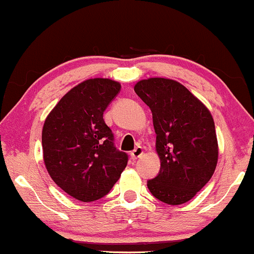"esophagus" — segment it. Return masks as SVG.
<instances>
[{
  "mask_svg": "<svg viewBox=\"0 0 254 254\" xmlns=\"http://www.w3.org/2000/svg\"><path fill=\"white\" fill-rule=\"evenodd\" d=\"M142 155H143V148H142V147H136L135 149H133L130 153V156H131V159H132V160H137L138 157H141Z\"/></svg>",
  "mask_w": 254,
  "mask_h": 254,
  "instance_id": "esophagus-1",
  "label": "esophagus"
}]
</instances>
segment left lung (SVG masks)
<instances>
[{
    "mask_svg": "<svg viewBox=\"0 0 254 254\" xmlns=\"http://www.w3.org/2000/svg\"><path fill=\"white\" fill-rule=\"evenodd\" d=\"M136 94L149 106L156 132L161 168L148 189L170 205L192 199L211 179L218 144L210 111L176 80L150 77L138 81Z\"/></svg>",
    "mask_w": 254,
    "mask_h": 254,
    "instance_id": "1",
    "label": "left lung"
}]
</instances>
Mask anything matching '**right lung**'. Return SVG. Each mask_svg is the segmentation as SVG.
<instances>
[{
	"label": "right lung",
	"mask_w": 254,
	"mask_h": 254,
	"mask_svg": "<svg viewBox=\"0 0 254 254\" xmlns=\"http://www.w3.org/2000/svg\"><path fill=\"white\" fill-rule=\"evenodd\" d=\"M121 90L111 78H88L58 101L44 122L43 157L51 179L81 202L110 192L127 165L103 115Z\"/></svg>",
	"instance_id": "obj_1"
}]
</instances>
